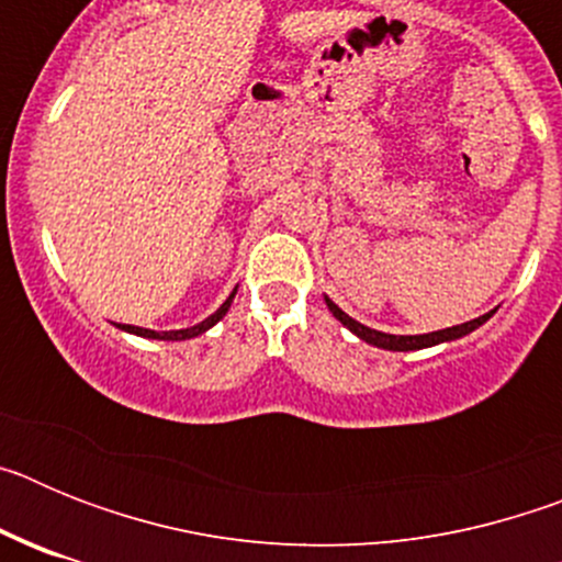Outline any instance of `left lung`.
Listing matches in <instances>:
<instances>
[{"label": "left lung", "instance_id": "8db88e82", "mask_svg": "<svg viewBox=\"0 0 562 562\" xmlns=\"http://www.w3.org/2000/svg\"><path fill=\"white\" fill-rule=\"evenodd\" d=\"M326 306H329L331 315L340 321L346 329L351 331V335H357L360 340H366L369 346H376V349H385V351H416V349H430V346H439V342H450V340H459V337L470 335V331H475L479 326H484L490 317L495 315L493 312H486V315L475 317V321H467V324L461 326H450V329H439V331H428V335H385V331H376V329H369V326L357 324L355 317H349L346 312L340 310V306L331 301V297H324Z\"/></svg>", "mask_w": 562, "mask_h": 562}]
</instances>
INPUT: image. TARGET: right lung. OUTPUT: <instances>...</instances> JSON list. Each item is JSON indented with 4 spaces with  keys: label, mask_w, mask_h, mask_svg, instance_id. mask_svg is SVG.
I'll return each instance as SVG.
<instances>
[{
    "label": "right lung",
    "mask_w": 562,
    "mask_h": 562,
    "mask_svg": "<svg viewBox=\"0 0 562 562\" xmlns=\"http://www.w3.org/2000/svg\"><path fill=\"white\" fill-rule=\"evenodd\" d=\"M236 292H238V286H236V290L231 292V295H227V301H225V304H222L220 310L213 312L211 317H205V321H202V324H196V326H188V329L154 331V329H143V326H128V324H121V329H123V331H128V335L148 337V340H191V337H200L202 331H207V329H211V326H216V324H220L222 317L227 315V310H231V304H233V297H236Z\"/></svg>",
    "instance_id": "right-lung-1"
}]
</instances>
